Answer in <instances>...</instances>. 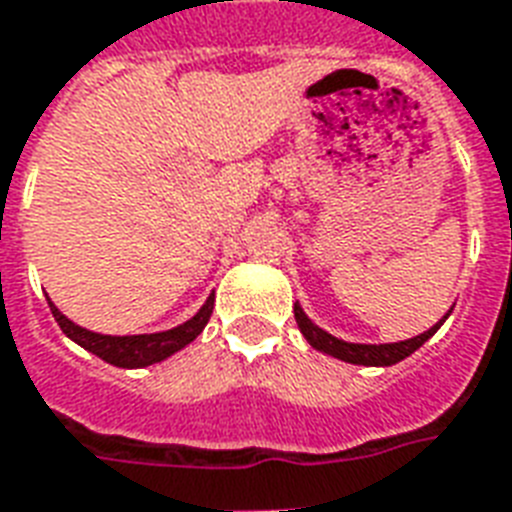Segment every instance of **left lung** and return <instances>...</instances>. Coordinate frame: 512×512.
<instances>
[{
  "label": "left lung",
  "mask_w": 512,
  "mask_h": 512,
  "mask_svg": "<svg viewBox=\"0 0 512 512\" xmlns=\"http://www.w3.org/2000/svg\"><path fill=\"white\" fill-rule=\"evenodd\" d=\"M293 315H296V323H299V331L304 334V339L315 347V350L326 352V355H334L339 360H347V363H355V366H392V363H398V360L408 358L411 352H417L422 344L430 339V336L443 326L441 323H435L430 331L425 334L414 336V339H406V342H395V344H350L342 342V339H336V336L326 334L323 328H318L312 323L301 307L296 304L293 307Z\"/></svg>",
  "instance_id": "obj_1"
}]
</instances>
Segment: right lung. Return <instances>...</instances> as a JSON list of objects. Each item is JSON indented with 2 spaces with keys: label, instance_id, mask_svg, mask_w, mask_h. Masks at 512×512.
<instances>
[{
  "label": "right lung",
  "instance_id": "add662e5",
  "mask_svg": "<svg viewBox=\"0 0 512 512\" xmlns=\"http://www.w3.org/2000/svg\"><path fill=\"white\" fill-rule=\"evenodd\" d=\"M47 304H50L55 323L61 326L63 334L69 336V339H74L79 347H85L87 352H93V355H98V358L106 360V363H112V366L120 368H144L165 360L168 355H173V352H178L189 342H194V339L202 334V328L208 326V320H211L213 312L211 296V299L202 304V310L197 312L192 320H186L184 326L170 328V331H162V334L104 336L93 334V331H87V328L74 326L69 318H63L53 301H47Z\"/></svg>",
  "mask_w": 512,
  "mask_h": 512
}]
</instances>
